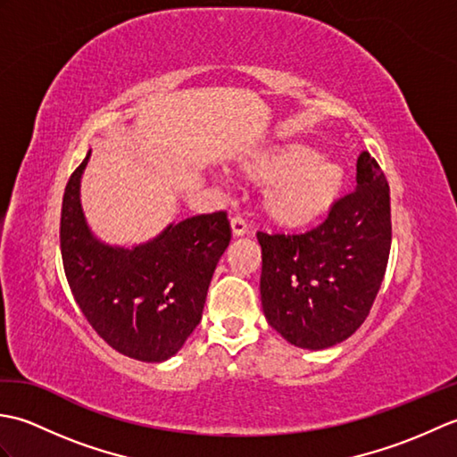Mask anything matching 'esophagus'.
I'll return each mask as SVG.
<instances>
[{"instance_id":"1","label":"esophagus","mask_w":457,"mask_h":457,"mask_svg":"<svg viewBox=\"0 0 457 457\" xmlns=\"http://www.w3.org/2000/svg\"><path fill=\"white\" fill-rule=\"evenodd\" d=\"M231 231H234L236 237L245 236L247 231H249L247 221H245L244 218H241V216H234V218H231Z\"/></svg>"}]
</instances>
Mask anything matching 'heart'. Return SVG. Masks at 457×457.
Segmentation results:
<instances>
[{
    "label": "heart",
    "instance_id": "1",
    "mask_svg": "<svg viewBox=\"0 0 457 457\" xmlns=\"http://www.w3.org/2000/svg\"><path fill=\"white\" fill-rule=\"evenodd\" d=\"M244 170L249 179L269 182L261 202L269 220L283 228H303L322 218L344 187L342 164L303 143L259 153Z\"/></svg>",
    "mask_w": 457,
    "mask_h": 457
}]
</instances>
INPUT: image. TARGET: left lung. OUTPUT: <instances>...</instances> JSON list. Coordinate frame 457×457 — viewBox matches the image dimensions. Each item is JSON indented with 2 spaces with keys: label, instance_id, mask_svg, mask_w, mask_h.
<instances>
[{
  "label": "left lung",
  "instance_id": "1",
  "mask_svg": "<svg viewBox=\"0 0 457 457\" xmlns=\"http://www.w3.org/2000/svg\"><path fill=\"white\" fill-rule=\"evenodd\" d=\"M357 187L304 234L257 231L261 303L287 342L326 349L365 322L391 251V194L378 162L357 159Z\"/></svg>",
  "mask_w": 457,
  "mask_h": 457
}]
</instances>
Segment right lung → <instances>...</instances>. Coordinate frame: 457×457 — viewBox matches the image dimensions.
I'll use <instances>...</instances> for the list:
<instances>
[{"instance_id": "obj_1", "label": "right lung", "mask_w": 457, "mask_h": 457, "mask_svg": "<svg viewBox=\"0 0 457 457\" xmlns=\"http://www.w3.org/2000/svg\"><path fill=\"white\" fill-rule=\"evenodd\" d=\"M86 154L64 188L61 253L76 304L105 344L139 361H164L200 324L208 287L231 239L228 213L182 220L149 244H100L86 226L80 177Z\"/></svg>"}]
</instances>
